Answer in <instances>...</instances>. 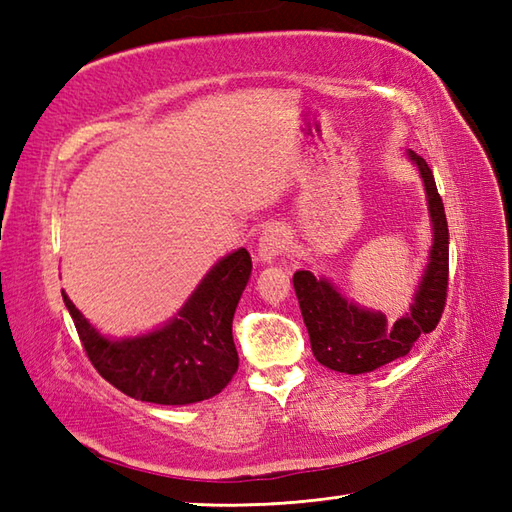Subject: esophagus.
I'll use <instances>...</instances> for the list:
<instances>
[{
	"label": "esophagus",
	"instance_id": "1",
	"mask_svg": "<svg viewBox=\"0 0 512 512\" xmlns=\"http://www.w3.org/2000/svg\"><path fill=\"white\" fill-rule=\"evenodd\" d=\"M286 246H288V233L281 226L273 224V226H268L262 235H259L257 255L264 264H273L275 259L284 253Z\"/></svg>",
	"mask_w": 512,
	"mask_h": 512
}]
</instances>
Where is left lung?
<instances>
[{
  "label": "left lung",
  "instance_id": "left-lung-1",
  "mask_svg": "<svg viewBox=\"0 0 512 512\" xmlns=\"http://www.w3.org/2000/svg\"><path fill=\"white\" fill-rule=\"evenodd\" d=\"M418 169L431 220V248L420 284L413 292L409 312L387 321L383 312L358 306L347 299L328 277L297 270L292 277L299 308L310 334L312 354L334 372L367 374L407 356L420 334L436 330L449 286V226L433 173L422 156L407 151Z\"/></svg>",
  "mask_w": 512,
  "mask_h": 512
}]
</instances>
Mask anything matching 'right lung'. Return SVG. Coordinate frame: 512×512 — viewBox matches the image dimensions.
I'll use <instances>...</instances> for the list:
<instances>
[{"label": "right lung", "instance_id": "add662e5", "mask_svg": "<svg viewBox=\"0 0 512 512\" xmlns=\"http://www.w3.org/2000/svg\"><path fill=\"white\" fill-rule=\"evenodd\" d=\"M250 270L248 250H233L211 266L176 317L123 339L101 334L63 290L61 295L88 358L107 383L154 405H191L220 394L237 372L233 317Z\"/></svg>", "mask_w": 512, "mask_h": 512}]
</instances>
